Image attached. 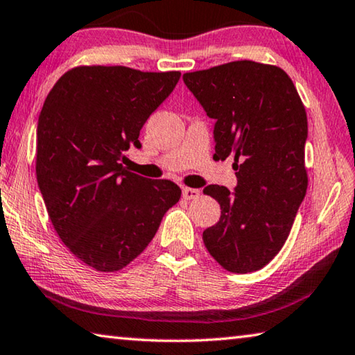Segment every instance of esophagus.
Returning a JSON list of instances; mask_svg holds the SVG:
<instances>
[{"instance_id":"1","label":"esophagus","mask_w":355,"mask_h":355,"mask_svg":"<svg viewBox=\"0 0 355 355\" xmlns=\"http://www.w3.org/2000/svg\"><path fill=\"white\" fill-rule=\"evenodd\" d=\"M200 196V191L196 188H183V199L191 200V199H198Z\"/></svg>"}]
</instances>
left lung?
<instances>
[{"label": "left lung", "mask_w": 355, "mask_h": 355, "mask_svg": "<svg viewBox=\"0 0 355 355\" xmlns=\"http://www.w3.org/2000/svg\"><path fill=\"white\" fill-rule=\"evenodd\" d=\"M183 82L215 120V157L232 155L237 171L232 191L204 188L221 218L202 239L229 272H256L283 248L305 199V107L283 69L250 60L187 72Z\"/></svg>", "instance_id": "1"}]
</instances>
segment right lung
<instances>
[{"instance_id":"obj_1","label":"right lung","mask_w":355,"mask_h":355,"mask_svg":"<svg viewBox=\"0 0 355 355\" xmlns=\"http://www.w3.org/2000/svg\"><path fill=\"white\" fill-rule=\"evenodd\" d=\"M180 72L80 66L50 89L37 120L36 177L56 234L83 263L116 272L147 248L182 196L121 166Z\"/></svg>"}]
</instances>
